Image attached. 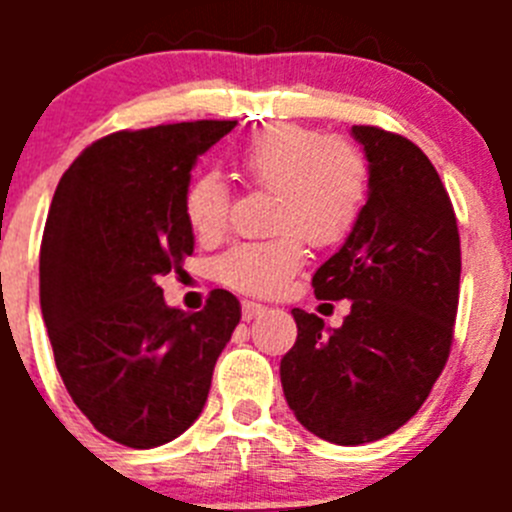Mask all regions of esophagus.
<instances>
[{
  "label": "esophagus",
  "instance_id": "34e87169",
  "mask_svg": "<svg viewBox=\"0 0 512 512\" xmlns=\"http://www.w3.org/2000/svg\"><path fill=\"white\" fill-rule=\"evenodd\" d=\"M241 310H243V320H253V318H259V315H264L266 305H261V302H253V300H243Z\"/></svg>",
  "mask_w": 512,
  "mask_h": 512
}]
</instances>
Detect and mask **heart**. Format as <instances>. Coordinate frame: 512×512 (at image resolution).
Returning <instances> with one entry per match:
<instances>
[{"mask_svg": "<svg viewBox=\"0 0 512 512\" xmlns=\"http://www.w3.org/2000/svg\"><path fill=\"white\" fill-rule=\"evenodd\" d=\"M248 182L274 189L266 241L238 243L217 259V279L246 295H279L305 264V241L336 246L351 233L369 192V171L359 148L318 130L277 125L238 153ZM230 192L217 174L197 176L184 212L200 241H217L228 228Z\"/></svg>", "mask_w": 512, "mask_h": 512, "instance_id": "heart-1", "label": "heart"}]
</instances>
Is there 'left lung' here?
<instances>
[{
  "mask_svg": "<svg viewBox=\"0 0 512 512\" xmlns=\"http://www.w3.org/2000/svg\"><path fill=\"white\" fill-rule=\"evenodd\" d=\"M369 161L366 205L312 277L318 300H351L341 328L295 307L297 341L279 364L287 405L338 446L408 423L449 359L461 248L441 176L402 135L354 125Z\"/></svg>",
  "mask_w": 512,
  "mask_h": 512,
  "instance_id": "left-lung-1",
  "label": "left lung"
}]
</instances>
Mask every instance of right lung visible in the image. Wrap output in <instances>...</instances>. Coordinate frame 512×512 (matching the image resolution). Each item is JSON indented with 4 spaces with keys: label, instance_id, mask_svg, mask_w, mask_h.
<instances>
[{
    "label": "right lung",
    "instance_id": "right-lung-1",
    "mask_svg": "<svg viewBox=\"0 0 512 512\" xmlns=\"http://www.w3.org/2000/svg\"><path fill=\"white\" fill-rule=\"evenodd\" d=\"M235 120L120 130L61 176L40 243V310L76 408L99 433L153 449L200 418L241 302L212 289L200 312L164 302L158 277L194 251L184 212L197 158Z\"/></svg>",
    "mask_w": 512,
    "mask_h": 512
}]
</instances>
